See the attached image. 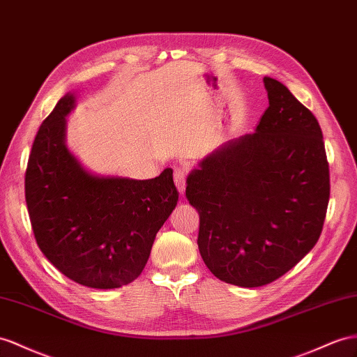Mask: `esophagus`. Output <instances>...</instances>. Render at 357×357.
<instances>
[{
  "mask_svg": "<svg viewBox=\"0 0 357 357\" xmlns=\"http://www.w3.org/2000/svg\"><path fill=\"white\" fill-rule=\"evenodd\" d=\"M173 179H175V185L178 187L179 193L185 191V179H187V169L185 167H176L173 172Z\"/></svg>",
  "mask_w": 357,
  "mask_h": 357,
  "instance_id": "esophagus-1",
  "label": "esophagus"
}]
</instances>
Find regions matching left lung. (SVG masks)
<instances>
[{"label":"left lung","instance_id":"8db88e82","mask_svg":"<svg viewBox=\"0 0 357 357\" xmlns=\"http://www.w3.org/2000/svg\"><path fill=\"white\" fill-rule=\"evenodd\" d=\"M264 86L270 105L257 132L206 157L185 188L200 257L215 278L244 288L274 282L312 250L331 196L315 116L278 79Z\"/></svg>","mask_w":357,"mask_h":357}]
</instances>
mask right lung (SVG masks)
<instances>
[{
    "instance_id": "obj_1",
    "label": "right lung",
    "mask_w": 357,
    "mask_h": 357,
    "mask_svg": "<svg viewBox=\"0 0 357 357\" xmlns=\"http://www.w3.org/2000/svg\"><path fill=\"white\" fill-rule=\"evenodd\" d=\"M74 95L40 125L25 170V202L39 249L79 285L112 289L140 276L155 235L176 206L172 169L146 181L90 175L65 144Z\"/></svg>"
}]
</instances>
